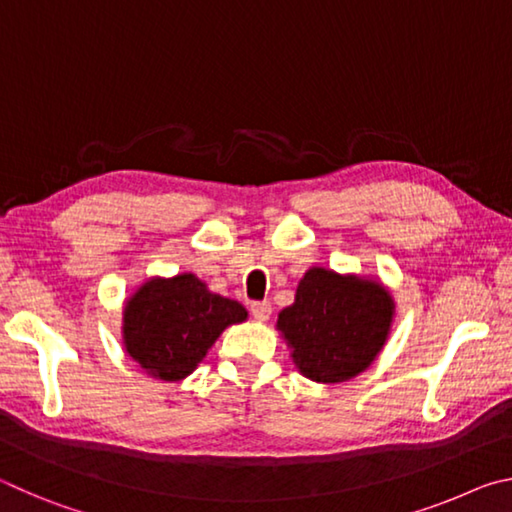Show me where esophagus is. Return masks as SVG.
<instances>
[{
	"mask_svg": "<svg viewBox=\"0 0 512 512\" xmlns=\"http://www.w3.org/2000/svg\"><path fill=\"white\" fill-rule=\"evenodd\" d=\"M271 302L266 300H257V302H250V314H253L255 318L259 320H268V316H271Z\"/></svg>",
	"mask_w": 512,
	"mask_h": 512,
	"instance_id": "34e87169",
	"label": "esophagus"
}]
</instances>
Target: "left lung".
Returning a JSON list of instances; mask_svg holds the SVG:
<instances>
[{"instance_id":"1","label":"left lung","mask_w":512,"mask_h":512,"mask_svg":"<svg viewBox=\"0 0 512 512\" xmlns=\"http://www.w3.org/2000/svg\"><path fill=\"white\" fill-rule=\"evenodd\" d=\"M393 298L377 282L309 268L277 327L302 375L323 384L357 377L384 348Z\"/></svg>"}]
</instances>
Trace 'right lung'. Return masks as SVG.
Wrapping results in <instances>:
<instances>
[{
	"mask_svg": "<svg viewBox=\"0 0 512 512\" xmlns=\"http://www.w3.org/2000/svg\"><path fill=\"white\" fill-rule=\"evenodd\" d=\"M246 316L239 302L210 293L192 273L151 280L124 309V343L153 377L178 381L192 375L225 327Z\"/></svg>",
	"mask_w": 512,
	"mask_h": 512,
	"instance_id": "right-lung-1",
	"label": "right lung"
}]
</instances>
